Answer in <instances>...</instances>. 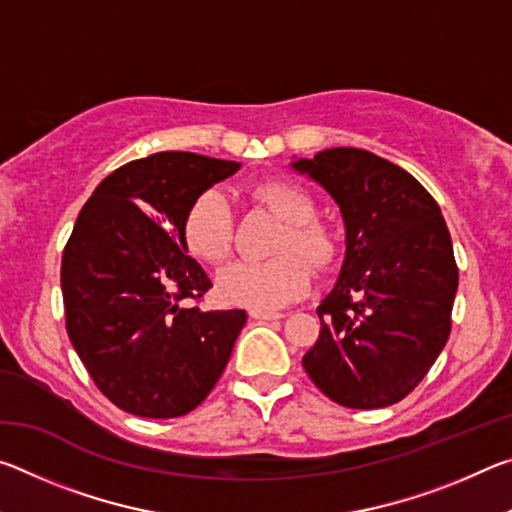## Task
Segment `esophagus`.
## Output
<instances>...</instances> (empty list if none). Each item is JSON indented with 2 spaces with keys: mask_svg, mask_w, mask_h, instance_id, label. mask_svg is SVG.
<instances>
[{
  "mask_svg": "<svg viewBox=\"0 0 512 512\" xmlns=\"http://www.w3.org/2000/svg\"><path fill=\"white\" fill-rule=\"evenodd\" d=\"M250 316H253L255 320H280L284 318L282 311H250Z\"/></svg>",
  "mask_w": 512,
  "mask_h": 512,
  "instance_id": "obj_1",
  "label": "esophagus"
}]
</instances>
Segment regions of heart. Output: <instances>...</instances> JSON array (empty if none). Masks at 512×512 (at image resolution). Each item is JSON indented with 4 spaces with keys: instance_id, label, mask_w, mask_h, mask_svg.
Wrapping results in <instances>:
<instances>
[{
    "instance_id": "obj_1",
    "label": "heart",
    "mask_w": 512,
    "mask_h": 512,
    "mask_svg": "<svg viewBox=\"0 0 512 512\" xmlns=\"http://www.w3.org/2000/svg\"><path fill=\"white\" fill-rule=\"evenodd\" d=\"M253 194L259 203L287 221L266 262H237L219 275L225 302L255 311H273L298 300L309 289L312 271L323 275L339 264L343 241L332 223L316 219L318 205L305 187L291 180H266ZM183 239L194 257L219 266L232 253L235 223L223 189L210 187L198 194L183 216ZM310 265L307 267L304 262Z\"/></svg>"
}]
</instances>
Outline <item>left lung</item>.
Segmentation results:
<instances>
[{
    "instance_id": "8db88e82",
    "label": "left lung",
    "mask_w": 512,
    "mask_h": 512,
    "mask_svg": "<svg viewBox=\"0 0 512 512\" xmlns=\"http://www.w3.org/2000/svg\"><path fill=\"white\" fill-rule=\"evenodd\" d=\"M339 203L345 262L320 302L309 379L348 409L404 400L452 332L458 266L433 196L409 171L363 149H327L293 162Z\"/></svg>"
}]
</instances>
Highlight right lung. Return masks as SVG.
<instances>
[{"mask_svg":"<svg viewBox=\"0 0 512 512\" xmlns=\"http://www.w3.org/2000/svg\"><path fill=\"white\" fill-rule=\"evenodd\" d=\"M237 162L162 151L94 189L63 250L65 327L94 384L121 411L167 420L194 411L228 366L244 309L203 311L212 282L189 257V203Z\"/></svg>","mask_w":512,"mask_h":512,"instance_id":"add662e5","label":"right lung"}]
</instances>
